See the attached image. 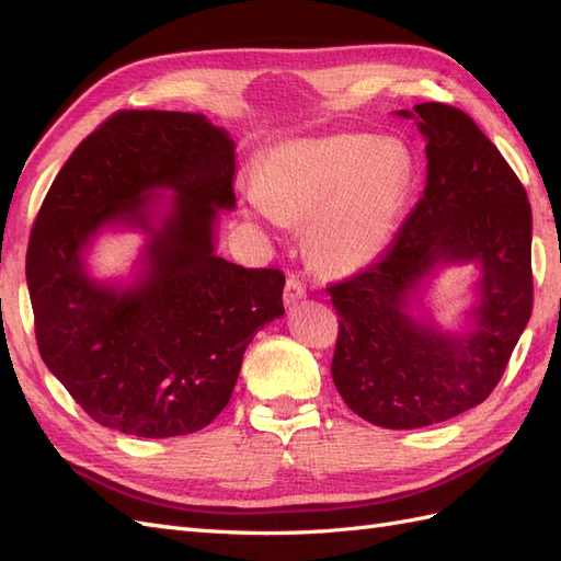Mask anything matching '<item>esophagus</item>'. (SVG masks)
Here are the masks:
<instances>
[{"instance_id":"34e87169","label":"esophagus","mask_w":561,"mask_h":561,"mask_svg":"<svg viewBox=\"0 0 561 561\" xmlns=\"http://www.w3.org/2000/svg\"><path fill=\"white\" fill-rule=\"evenodd\" d=\"M304 297H307V287L301 285V280L287 278V283H285V295H283L285 307H295V304L301 301Z\"/></svg>"}]
</instances>
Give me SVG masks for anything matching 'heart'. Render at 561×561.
I'll return each instance as SVG.
<instances>
[{
	"instance_id": "obj_1",
	"label": "heart",
	"mask_w": 561,
	"mask_h": 561,
	"mask_svg": "<svg viewBox=\"0 0 561 561\" xmlns=\"http://www.w3.org/2000/svg\"><path fill=\"white\" fill-rule=\"evenodd\" d=\"M412 157L360 133L285 140L266 151L248 208L268 222H307L311 257L330 274L375 262L393 239L410 194Z\"/></svg>"
}]
</instances>
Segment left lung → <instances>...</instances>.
Returning a JSON list of instances; mask_svg holds the SVG:
<instances>
[{
  "label": "left lung",
  "instance_id": "8db88e82",
  "mask_svg": "<svg viewBox=\"0 0 561 561\" xmlns=\"http://www.w3.org/2000/svg\"><path fill=\"white\" fill-rule=\"evenodd\" d=\"M426 190L381 257L330 287L339 313L332 379L351 410L390 431L472 410L496 388L531 318V206L472 118L421 103ZM472 263L473 304L445 329L425 311L439 270Z\"/></svg>",
  "mask_w": 561,
  "mask_h": 561
}]
</instances>
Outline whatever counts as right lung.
I'll list each match as a JSON object with an SVG mask.
<instances>
[{
	"instance_id": "right-lung-1",
	"label": "right lung",
	"mask_w": 561,
	"mask_h": 561,
	"mask_svg": "<svg viewBox=\"0 0 561 561\" xmlns=\"http://www.w3.org/2000/svg\"><path fill=\"white\" fill-rule=\"evenodd\" d=\"M236 142L206 116L118 112L50 184L27 248L46 367L81 410L138 437L190 435L225 410L243 353L285 313V276L217 254L236 208ZM140 232L128 277L100 279L90 252Z\"/></svg>"
}]
</instances>
